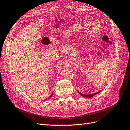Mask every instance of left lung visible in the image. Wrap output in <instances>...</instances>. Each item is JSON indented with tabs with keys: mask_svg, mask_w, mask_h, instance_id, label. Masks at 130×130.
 <instances>
[{
	"mask_svg": "<svg viewBox=\"0 0 130 130\" xmlns=\"http://www.w3.org/2000/svg\"><path fill=\"white\" fill-rule=\"evenodd\" d=\"M101 91H102V90H101V91H99V92H96V93H93V94H83V93H80V92H79L78 91V92L80 94V95L82 96H83V97H86V98H91V97H92L93 96L95 95V94H97V93H99L101 92Z\"/></svg>",
	"mask_w": 130,
	"mask_h": 130,
	"instance_id": "8db88e82",
	"label": "left lung"
}]
</instances>
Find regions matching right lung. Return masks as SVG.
<instances>
[{
    "mask_svg": "<svg viewBox=\"0 0 130 130\" xmlns=\"http://www.w3.org/2000/svg\"><path fill=\"white\" fill-rule=\"evenodd\" d=\"M52 95H53V93H52V94H51V95L50 96H49V97L48 98V99H50V98H51V97L52 96Z\"/></svg>",
    "mask_w": 130,
    "mask_h": 130,
    "instance_id": "1",
    "label": "right lung"
}]
</instances>
